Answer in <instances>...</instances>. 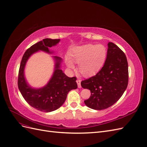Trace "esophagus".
Instances as JSON below:
<instances>
[{"label":"esophagus","instance_id":"1","mask_svg":"<svg viewBox=\"0 0 147 147\" xmlns=\"http://www.w3.org/2000/svg\"><path fill=\"white\" fill-rule=\"evenodd\" d=\"M77 83L78 84V88H80L82 86H81V80H77Z\"/></svg>","mask_w":147,"mask_h":147}]
</instances>
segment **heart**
Wrapping results in <instances>:
<instances>
[{
    "label": "heart",
    "instance_id": "obj_1",
    "mask_svg": "<svg viewBox=\"0 0 147 147\" xmlns=\"http://www.w3.org/2000/svg\"><path fill=\"white\" fill-rule=\"evenodd\" d=\"M106 48L102 45L87 44L74 48L65 58L67 66L71 69H75L74 63L78 64V70L84 76L95 74L104 65L107 57Z\"/></svg>",
    "mask_w": 147,
    "mask_h": 147
}]
</instances>
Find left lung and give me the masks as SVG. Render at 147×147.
<instances>
[{
    "label": "left lung",
    "instance_id": "1",
    "mask_svg": "<svg viewBox=\"0 0 147 147\" xmlns=\"http://www.w3.org/2000/svg\"><path fill=\"white\" fill-rule=\"evenodd\" d=\"M128 64L124 53L112 42L108 43L104 66L96 74L82 81V88L91 91L84 104L92 109H106L119 99L128 84Z\"/></svg>",
    "mask_w": 147,
    "mask_h": 147
}]
</instances>
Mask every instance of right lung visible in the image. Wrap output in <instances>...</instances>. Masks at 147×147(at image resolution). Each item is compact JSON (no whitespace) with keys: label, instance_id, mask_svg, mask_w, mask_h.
<instances>
[{"label":"right lung","instance_id":"obj_1","mask_svg":"<svg viewBox=\"0 0 147 147\" xmlns=\"http://www.w3.org/2000/svg\"><path fill=\"white\" fill-rule=\"evenodd\" d=\"M59 39L45 38L36 43L26 51L22 58L18 78V86L25 100L34 109L44 112H50L59 109L64 104L69 92L77 88V78L68 77L59 69L61 59L55 56V70L50 82L42 88L33 89L26 83L24 69L31 55L38 50L51 53L49 48L56 45Z\"/></svg>","mask_w":147,"mask_h":147}]
</instances>
